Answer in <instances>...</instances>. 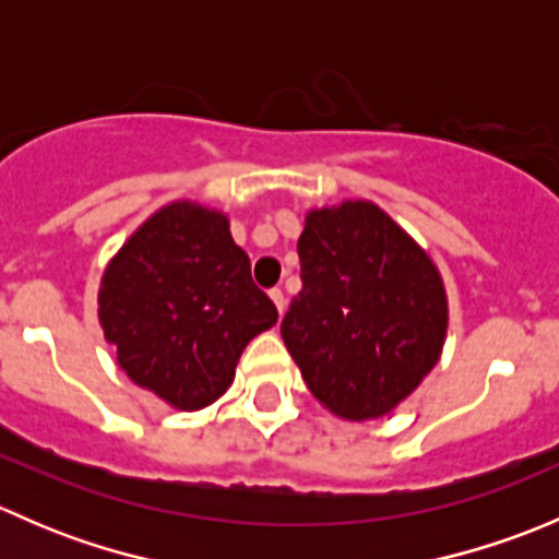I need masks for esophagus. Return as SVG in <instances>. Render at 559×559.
Wrapping results in <instances>:
<instances>
[{
    "label": "esophagus",
    "instance_id": "obj_1",
    "mask_svg": "<svg viewBox=\"0 0 559 559\" xmlns=\"http://www.w3.org/2000/svg\"><path fill=\"white\" fill-rule=\"evenodd\" d=\"M270 300L275 302V308H278V313L284 316V311H286V297H284V292H281V289H270Z\"/></svg>",
    "mask_w": 559,
    "mask_h": 559
}]
</instances>
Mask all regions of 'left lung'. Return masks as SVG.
I'll return each mask as SVG.
<instances>
[{
  "mask_svg": "<svg viewBox=\"0 0 559 559\" xmlns=\"http://www.w3.org/2000/svg\"><path fill=\"white\" fill-rule=\"evenodd\" d=\"M302 292L281 337L330 414L370 421L416 392L443 354V275L370 200L311 207L297 240Z\"/></svg>",
  "mask_w": 559,
  "mask_h": 559,
  "instance_id": "8db88e82",
  "label": "left lung"
}]
</instances>
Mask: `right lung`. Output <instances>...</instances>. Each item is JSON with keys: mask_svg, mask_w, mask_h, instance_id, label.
<instances>
[{"mask_svg": "<svg viewBox=\"0 0 559 559\" xmlns=\"http://www.w3.org/2000/svg\"><path fill=\"white\" fill-rule=\"evenodd\" d=\"M97 319L118 365L178 411L216 403L248 343L278 321L233 240L229 213L173 200L105 264Z\"/></svg>", "mask_w": 559, "mask_h": 559, "instance_id": "right-lung-1", "label": "right lung"}]
</instances>
